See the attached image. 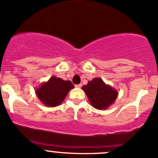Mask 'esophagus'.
Returning <instances> with one entry per match:
<instances>
[{"label":"esophagus","mask_w":158,"mask_h":158,"mask_svg":"<svg viewBox=\"0 0 158 158\" xmlns=\"http://www.w3.org/2000/svg\"><path fill=\"white\" fill-rule=\"evenodd\" d=\"M82 84L80 83V84H78V85H76L75 86L77 87V88H81V87H82Z\"/></svg>","instance_id":"obj_1"}]
</instances>
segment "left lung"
Listing matches in <instances>:
<instances>
[{
    "label": "left lung",
    "mask_w": 158,
    "mask_h": 158,
    "mask_svg": "<svg viewBox=\"0 0 158 158\" xmlns=\"http://www.w3.org/2000/svg\"><path fill=\"white\" fill-rule=\"evenodd\" d=\"M92 106L98 110H105L110 106L117 97V92L110 85H106L99 78H95L82 86Z\"/></svg>",
    "instance_id": "1"
}]
</instances>
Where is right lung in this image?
I'll return each mask as SVG.
<instances>
[{
    "mask_svg": "<svg viewBox=\"0 0 158 158\" xmlns=\"http://www.w3.org/2000/svg\"><path fill=\"white\" fill-rule=\"evenodd\" d=\"M74 87L70 81H64L53 76L36 89V94L45 106H56L61 104L70 89Z\"/></svg>",
    "mask_w": 158,
    "mask_h": 158,
    "instance_id": "1",
    "label": "right lung"
}]
</instances>
